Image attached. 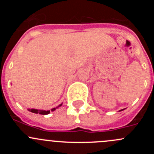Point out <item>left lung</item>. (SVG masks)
I'll use <instances>...</instances> for the list:
<instances>
[{
	"label": "left lung",
	"instance_id": "left-lung-1",
	"mask_svg": "<svg viewBox=\"0 0 154 154\" xmlns=\"http://www.w3.org/2000/svg\"><path fill=\"white\" fill-rule=\"evenodd\" d=\"M122 110H124V109H122ZM122 110H121V111H122Z\"/></svg>",
	"mask_w": 154,
	"mask_h": 154
}]
</instances>
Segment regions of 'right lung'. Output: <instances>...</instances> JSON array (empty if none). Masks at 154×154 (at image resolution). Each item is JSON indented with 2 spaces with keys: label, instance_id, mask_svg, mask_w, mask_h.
Listing matches in <instances>:
<instances>
[{
  "label": "right lung",
  "instance_id": "obj_1",
  "mask_svg": "<svg viewBox=\"0 0 154 154\" xmlns=\"http://www.w3.org/2000/svg\"><path fill=\"white\" fill-rule=\"evenodd\" d=\"M60 106H62L61 105H60ZM57 108H58V107H57ZM56 109V108H54L51 109V111H54V110ZM28 110L29 112H33V113H35V114H40V115H48L50 113V110H38V109H28Z\"/></svg>",
  "mask_w": 154,
  "mask_h": 154
}]
</instances>
